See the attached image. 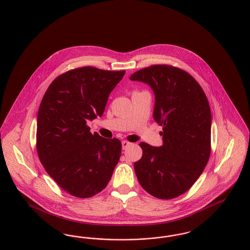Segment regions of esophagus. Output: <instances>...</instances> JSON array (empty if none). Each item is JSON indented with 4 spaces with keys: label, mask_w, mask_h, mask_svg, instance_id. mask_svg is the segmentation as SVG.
<instances>
[{
    "label": "esophagus",
    "mask_w": 250,
    "mask_h": 250,
    "mask_svg": "<svg viewBox=\"0 0 250 250\" xmlns=\"http://www.w3.org/2000/svg\"><path fill=\"white\" fill-rule=\"evenodd\" d=\"M130 145H132V143L129 141H126V140H123L122 141V149L123 150H126Z\"/></svg>",
    "instance_id": "obj_1"
}]
</instances>
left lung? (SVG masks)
<instances>
[{"instance_id":"left-lung-1","label":"left lung","mask_w":250,"mask_h":250,"mask_svg":"<svg viewBox=\"0 0 250 250\" xmlns=\"http://www.w3.org/2000/svg\"><path fill=\"white\" fill-rule=\"evenodd\" d=\"M131 81L149 84L155 96L153 119L163 126V145L140 142L134 164L141 187L159 199H173L190 189L205 169L211 151V111L195 79L169 65L138 70Z\"/></svg>"}]
</instances>
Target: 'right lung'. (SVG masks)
Masks as SVG:
<instances>
[{"label": "right lung", "instance_id": "1", "mask_svg": "<svg viewBox=\"0 0 250 250\" xmlns=\"http://www.w3.org/2000/svg\"><path fill=\"white\" fill-rule=\"evenodd\" d=\"M125 70H70L46 90L37 116L36 149L42 165L68 193L88 198L103 190L119 162L122 143L92 134L86 122L101 117Z\"/></svg>", "mask_w": 250, "mask_h": 250}]
</instances>
